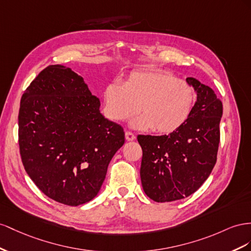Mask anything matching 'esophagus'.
<instances>
[{
	"mask_svg": "<svg viewBox=\"0 0 251 251\" xmlns=\"http://www.w3.org/2000/svg\"><path fill=\"white\" fill-rule=\"evenodd\" d=\"M125 138L127 141H133L135 139V134L131 131H126L125 132Z\"/></svg>",
	"mask_w": 251,
	"mask_h": 251,
	"instance_id": "obj_1",
	"label": "esophagus"
}]
</instances>
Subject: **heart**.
<instances>
[{
  "instance_id": "b5f03b06",
  "label": "heart",
  "mask_w": 251,
  "mask_h": 251,
  "mask_svg": "<svg viewBox=\"0 0 251 251\" xmlns=\"http://www.w3.org/2000/svg\"><path fill=\"white\" fill-rule=\"evenodd\" d=\"M104 113L114 122L129 120L135 129L168 134L187 122L196 104V91L187 82L162 70L133 71L124 83H111L104 90Z\"/></svg>"
}]
</instances>
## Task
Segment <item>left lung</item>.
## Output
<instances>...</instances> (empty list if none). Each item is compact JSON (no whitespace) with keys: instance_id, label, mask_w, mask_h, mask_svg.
<instances>
[{"instance_id":"left-lung-1","label":"left lung","mask_w":251,"mask_h":251,"mask_svg":"<svg viewBox=\"0 0 251 251\" xmlns=\"http://www.w3.org/2000/svg\"><path fill=\"white\" fill-rule=\"evenodd\" d=\"M186 82L197 92L187 122L164 135H138L143 150L141 181L147 197L173 202L196 192L216 165L223 104L214 91L195 77Z\"/></svg>"}]
</instances>
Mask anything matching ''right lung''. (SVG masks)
<instances>
[{
  "instance_id": "1",
  "label": "right lung",
  "mask_w": 251,
  "mask_h": 251,
  "mask_svg": "<svg viewBox=\"0 0 251 251\" xmlns=\"http://www.w3.org/2000/svg\"><path fill=\"white\" fill-rule=\"evenodd\" d=\"M100 105L83 77L62 65L42 70L21 99V159L37 187L56 202L91 201L125 143L123 127L105 119Z\"/></svg>"
}]
</instances>
